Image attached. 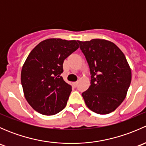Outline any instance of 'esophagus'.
<instances>
[{
	"label": "esophagus",
	"mask_w": 146,
	"mask_h": 146,
	"mask_svg": "<svg viewBox=\"0 0 146 146\" xmlns=\"http://www.w3.org/2000/svg\"><path fill=\"white\" fill-rule=\"evenodd\" d=\"M78 84V81H77V82H73V85H74L75 87L77 86Z\"/></svg>",
	"instance_id": "esophagus-1"
}]
</instances>
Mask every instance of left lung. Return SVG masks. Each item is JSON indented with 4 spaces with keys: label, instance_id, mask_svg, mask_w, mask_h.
<instances>
[{
    "label": "left lung",
    "instance_id": "1",
    "mask_svg": "<svg viewBox=\"0 0 146 146\" xmlns=\"http://www.w3.org/2000/svg\"><path fill=\"white\" fill-rule=\"evenodd\" d=\"M89 65L90 85L82 93L87 107L99 114L114 111L125 99L131 70L123 53L110 41H78Z\"/></svg>",
    "mask_w": 146,
    "mask_h": 146
}]
</instances>
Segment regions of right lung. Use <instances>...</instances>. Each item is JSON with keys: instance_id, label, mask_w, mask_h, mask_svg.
Here are the masks:
<instances>
[{"instance_id": "1", "label": "right lung", "mask_w": 146, "mask_h": 146, "mask_svg": "<svg viewBox=\"0 0 146 146\" xmlns=\"http://www.w3.org/2000/svg\"><path fill=\"white\" fill-rule=\"evenodd\" d=\"M78 47L76 40L51 38L29 53L22 68L21 83L25 99L35 111L49 116L65 108L72 88L61 76L63 64Z\"/></svg>"}]
</instances>
